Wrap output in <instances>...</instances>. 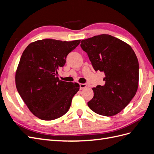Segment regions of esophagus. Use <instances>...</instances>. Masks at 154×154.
<instances>
[{"label": "esophagus", "instance_id": "obj_1", "mask_svg": "<svg viewBox=\"0 0 154 154\" xmlns=\"http://www.w3.org/2000/svg\"><path fill=\"white\" fill-rule=\"evenodd\" d=\"M86 87H87V84H85V83H80V90L84 89L85 88H86Z\"/></svg>", "mask_w": 154, "mask_h": 154}]
</instances>
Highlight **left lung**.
Returning a JSON list of instances; mask_svg holds the SVG:
<instances>
[{
    "label": "left lung",
    "instance_id": "1",
    "mask_svg": "<svg viewBox=\"0 0 154 154\" xmlns=\"http://www.w3.org/2000/svg\"><path fill=\"white\" fill-rule=\"evenodd\" d=\"M96 71H103V86L93 87L94 97L87 103L95 113L112 116L128 105L139 85V62L131 46L110 35L83 40L80 44Z\"/></svg>",
    "mask_w": 154,
    "mask_h": 154
}]
</instances>
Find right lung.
I'll return each instance as SVG.
<instances>
[{
  "label": "right lung",
  "mask_w": 154,
  "mask_h": 154,
  "mask_svg": "<svg viewBox=\"0 0 154 154\" xmlns=\"http://www.w3.org/2000/svg\"><path fill=\"white\" fill-rule=\"evenodd\" d=\"M80 41L39 40L23 52L15 74L16 87L27 108L39 119H56L71 106L80 85L60 80L57 69L64 66L67 54Z\"/></svg>",
  "instance_id": "1"
}]
</instances>
